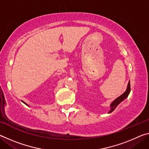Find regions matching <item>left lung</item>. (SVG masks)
Masks as SVG:
<instances>
[{
    "label": "left lung",
    "instance_id": "1",
    "mask_svg": "<svg viewBox=\"0 0 149 149\" xmlns=\"http://www.w3.org/2000/svg\"><path fill=\"white\" fill-rule=\"evenodd\" d=\"M131 91V88H130V81H129L128 83V85H127V90L125 91L124 93H123V94L120 96L119 97L117 98L115 100H114V102H113L112 104L110 105V107H111V110H110L109 113H111L112 112H113L115 110V108L117 107V106L120 104V103L123 101V100L125 99H126L128 97V95H129Z\"/></svg>",
    "mask_w": 149,
    "mask_h": 149
}]
</instances>
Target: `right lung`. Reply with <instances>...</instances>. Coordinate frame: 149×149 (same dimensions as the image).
I'll return each instance as SVG.
<instances>
[{
	"mask_svg": "<svg viewBox=\"0 0 149 149\" xmlns=\"http://www.w3.org/2000/svg\"><path fill=\"white\" fill-rule=\"evenodd\" d=\"M24 103H25V102H24ZM25 104H26V103H25Z\"/></svg>",
	"mask_w": 149,
	"mask_h": 149,
	"instance_id": "right-lung-1",
	"label": "right lung"
}]
</instances>
